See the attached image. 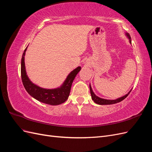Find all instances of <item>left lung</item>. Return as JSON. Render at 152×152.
<instances>
[{
	"mask_svg": "<svg viewBox=\"0 0 152 152\" xmlns=\"http://www.w3.org/2000/svg\"><path fill=\"white\" fill-rule=\"evenodd\" d=\"M126 35L127 37V38L129 39V42L131 43V39L130 35L127 32H126ZM89 88H90V92H91V95L92 99H93L94 101V102L96 103V104H101V105L112 104H115V103L121 102H122V100H124L127 97V96L129 95V94L131 93V90L125 96H122V97L118 98L116 99H103V98H101L98 97V96H97L94 93V92L93 91V90H92V87L91 86V84H89Z\"/></svg>",
	"mask_w": 152,
	"mask_h": 152,
	"instance_id": "8db88e82",
	"label": "left lung"
}]
</instances>
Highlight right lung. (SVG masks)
I'll return each instance as SVG.
<instances>
[{
  "label": "right lung",
  "instance_id": "right-lung-1",
  "mask_svg": "<svg viewBox=\"0 0 152 152\" xmlns=\"http://www.w3.org/2000/svg\"><path fill=\"white\" fill-rule=\"evenodd\" d=\"M26 49L27 47L23 54L21 62V79L26 91L31 97L45 104L58 105L65 102L70 94L73 81L81 70V67L78 66L69 73L63 84L58 88L50 89L42 88L34 84L26 74L25 65V56Z\"/></svg>",
  "mask_w": 152,
  "mask_h": 152
}]
</instances>
